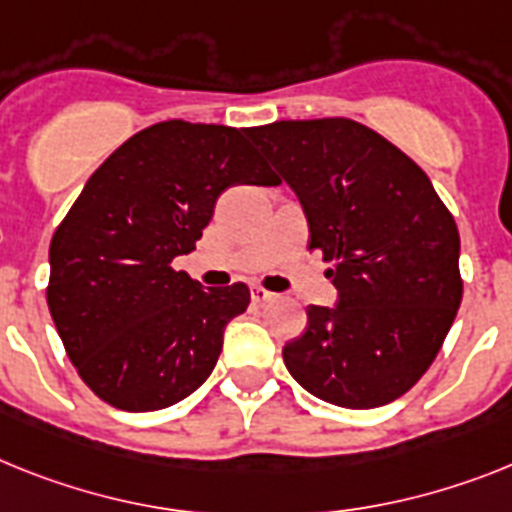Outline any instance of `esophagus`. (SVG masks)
Here are the masks:
<instances>
[{
  "mask_svg": "<svg viewBox=\"0 0 512 512\" xmlns=\"http://www.w3.org/2000/svg\"><path fill=\"white\" fill-rule=\"evenodd\" d=\"M273 299H276V294H273V291H268V289H260V286H255V289H252V302H255V304L273 302Z\"/></svg>",
  "mask_w": 512,
  "mask_h": 512,
  "instance_id": "1",
  "label": "esophagus"
}]
</instances>
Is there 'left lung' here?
Wrapping results in <instances>:
<instances>
[{"mask_svg":"<svg viewBox=\"0 0 512 512\" xmlns=\"http://www.w3.org/2000/svg\"><path fill=\"white\" fill-rule=\"evenodd\" d=\"M302 203L336 307H307L283 362L307 393L343 409L401 398L435 362L461 307V239L403 150L354 119L273 122L247 132Z\"/></svg>","mask_w":512,"mask_h":512,"instance_id":"8db88e82","label":"left lung"}]
</instances>
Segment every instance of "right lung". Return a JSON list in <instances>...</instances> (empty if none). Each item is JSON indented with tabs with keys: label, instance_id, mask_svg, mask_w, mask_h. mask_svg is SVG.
Listing matches in <instances>:
<instances>
[{
	"label": "right lung",
	"instance_id": "right-lung-1",
	"mask_svg": "<svg viewBox=\"0 0 512 512\" xmlns=\"http://www.w3.org/2000/svg\"><path fill=\"white\" fill-rule=\"evenodd\" d=\"M247 130L153 124L93 171L49 247V302L67 356L122 411L174 406L210 377L244 283L203 289L171 260L195 249L223 190L278 184Z\"/></svg>",
	"mask_w": 512,
	"mask_h": 512
}]
</instances>
